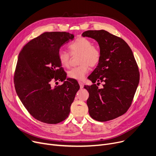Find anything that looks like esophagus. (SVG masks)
Wrapping results in <instances>:
<instances>
[{"label":"esophagus","mask_w":156,"mask_h":156,"mask_svg":"<svg viewBox=\"0 0 156 156\" xmlns=\"http://www.w3.org/2000/svg\"><path fill=\"white\" fill-rule=\"evenodd\" d=\"M78 83L80 85V88H83V83L82 82V81H78Z\"/></svg>","instance_id":"34e87169"}]
</instances>
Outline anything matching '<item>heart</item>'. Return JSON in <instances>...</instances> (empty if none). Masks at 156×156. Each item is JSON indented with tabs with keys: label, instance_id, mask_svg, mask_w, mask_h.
Returning a JSON list of instances; mask_svg holds the SVG:
<instances>
[{
	"label": "heart",
	"instance_id": "obj_1",
	"mask_svg": "<svg viewBox=\"0 0 156 156\" xmlns=\"http://www.w3.org/2000/svg\"><path fill=\"white\" fill-rule=\"evenodd\" d=\"M71 55L80 54L78 66L71 69L68 74L71 78L77 80H83L89 71V66L95 67L99 63L101 57L100 49L93 45L91 40L84 37L76 38L68 45ZM58 59L63 67L69 66L71 55L66 51L60 50L58 52Z\"/></svg>",
	"mask_w": 156,
	"mask_h": 156
}]
</instances>
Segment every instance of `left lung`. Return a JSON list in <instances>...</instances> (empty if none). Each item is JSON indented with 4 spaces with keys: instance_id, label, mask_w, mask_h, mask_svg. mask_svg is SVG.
<instances>
[{
    "instance_id": "left-lung-1",
    "label": "left lung",
    "mask_w": 156,
    "mask_h": 156,
    "mask_svg": "<svg viewBox=\"0 0 156 156\" xmlns=\"http://www.w3.org/2000/svg\"><path fill=\"white\" fill-rule=\"evenodd\" d=\"M82 36L95 40L101 53L99 63L88 77L94 85L84 86L89 93V114L98 121L114 119L128 111L139 83L133 54L124 40L104 30H88ZM100 82L105 83L101 89L96 86Z\"/></svg>"
}]
</instances>
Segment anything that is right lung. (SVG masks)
Returning <instances> with one entry per match:
<instances>
[{
  "instance_id": "right-lung-1",
  "label": "right lung",
  "mask_w": 156,
  "mask_h": 156,
  "mask_svg": "<svg viewBox=\"0 0 156 156\" xmlns=\"http://www.w3.org/2000/svg\"><path fill=\"white\" fill-rule=\"evenodd\" d=\"M73 38L68 32H45L30 40L19 54L14 77L16 91L28 112L41 122L57 124L66 119L80 88L76 80L66 79L58 59L61 47ZM58 80L62 85H51L52 80Z\"/></svg>"
}]
</instances>
